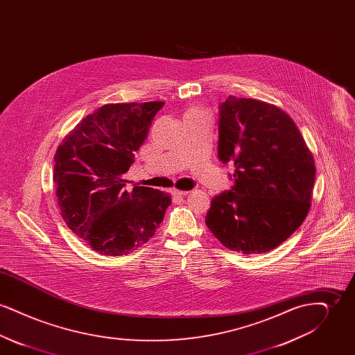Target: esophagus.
Returning a JSON list of instances; mask_svg holds the SVG:
<instances>
[{
	"label": "esophagus",
	"mask_w": 355,
	"mask_h": 355,
	"mask_svg": "<svg viewBox=\"0 0 355 355\" xmlns=\"http://www.w3.org/2000/svg\"><path fill=\"white\" fill-rule=\"evenodd\" d=\"M171 194L174 196V197H185L189 194V191H185V190H177V189H173L171 190Z\"/></svg>",
	"instance_id": "1"
}]
</instances>
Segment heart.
Returning <instances> with one entry per match:
<instances>
[{
    "label": "heart",
    "mask_w": 355,
    "mask_h": 355,
    "mask_svg": "<svg viewBox=\"0 0 355 355\" xmlns=\"http://www.w3.org/2000/svg\"><path fill=\"white\" fill-rule=\"evenodd\" d=\"M203 114H205V112H203L202 109H200V107H190V109L186 112L185 116H184V119H186V117L203 116Z\"/></svg>",
    "instance_id": "b5f03b06"
}]
</instances>
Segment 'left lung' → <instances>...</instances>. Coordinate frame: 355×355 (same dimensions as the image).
Masks as SVG:
<instances>
[{"label": "left lung", "instance_id": "left-lung-1", "mask_svg": "<svg viewBox=\"0 0 355 355\" xmlns=\"http://www.w3.org/2000/svg\"><path fill=\"white\" fill-rule=\"evenodd\" d=\"M218 133V157L234 165V185L211 200L206 226L230 250L268 253L310 210L313 154L286 112L254 98L222 102Z\"/></svg>", "mask_w": 355, "mask_h": 355}]
</instances>
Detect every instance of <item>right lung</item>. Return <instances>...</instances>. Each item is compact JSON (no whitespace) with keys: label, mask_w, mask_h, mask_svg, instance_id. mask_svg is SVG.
Wrapping results in <instances>:
<instances>
[{"label":"right lung","mask_w":355,"mask_h":355,"mask_svg":"<svg viewBox=\"0 0 355 355\" xmlns=\"http://www.w3.org/2000/svg\"><path fill=\"white\" fill-rule=\"evenodd\" d=\"M165 102L106 103L81 119L54 154L53 181L69 229L97 253L122 257L159 227L171 197L135 186L125 174Z\"/></svg>","instance_id":"right-lung-1"}]
</instances>
